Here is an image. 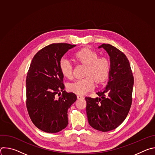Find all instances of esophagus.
<instances>
[{"label": "esophagus", "mask_w": 155, "mask_h": 155, "mask_svg": "<svg viewBox=\"0 0 155 155\" xmlns=\"http://www.w3.org/2000/svg\"><path fill=\"white\" fill-rule=\"evenodd\" d=\"M77 98H78V99H80L83 98V96H81V95H77Z\"/></svg>", "instance_id": "obj_1"}]
</instances>
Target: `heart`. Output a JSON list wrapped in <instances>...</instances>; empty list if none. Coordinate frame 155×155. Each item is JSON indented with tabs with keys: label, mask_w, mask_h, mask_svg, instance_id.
<instances>
[{
	"label": "heart",
	"mask_w": 155,
	"mask_h": 155,
	"mask_svg": "<svg viewBox=\"0 0 155 155\" xmlns=\"http://www.w3.org/2000/svg\"><path fill=\"white\" fill-rule=\"evenodd\" d=\"M77 60L87 65L85 75L87 76L71 83L68 89L76 94H84L94 87V81L97 83L104 81L108 77L110 71V63L105 58H97V53L88 48H82L74 54ZM59 69L62 74L66 78L72 76V65L71 61L65 57L59 61Z\"/></svg>",
	"instance_id": "b5f03b06"
}]
</instances>
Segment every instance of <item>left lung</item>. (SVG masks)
<instances>
[{"instance_id":"8db88e82","label":"left lung","mask_w":155,"mask_h":155,"mask_svg":"<svg viewBox=\"0 0 155 155\" xmlns=\"http://www.w3.org/2000/svg\"><path fill=\"white\" fill-rule=\"evenodd\" d=\"M110 57V68L107 86L97 93L99 97H86V114L90 125L107 132L116 129L126 119L132 104L134 77L126 55L110 44L103 43Z\"/></svg>"}]
</instances>
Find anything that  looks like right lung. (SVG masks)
<instances>
[{
	"instance_id": "add662e5",
	"label": "right lung",
	"mask_w": 155,
	"mask_h": 155,
	"mask_svg": "<svg viewBox=\"0 0 155 155\" xmlns=\"http://www.w3.org/2000/svg\"><path fill=\"white\" fill-rule=\"evenodd\" d=\"M75 46L60 43L44 47L33 58L28 72V111L34 125L48 133L66 127L68 109L77 99L74 93L64 91V75L59 65L65 53Z\"/></svg>"
}]
</instances>
